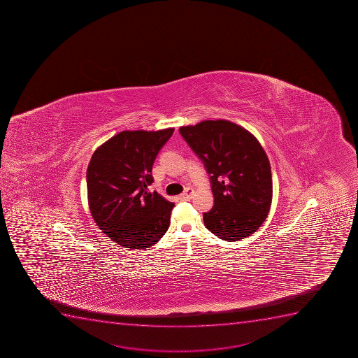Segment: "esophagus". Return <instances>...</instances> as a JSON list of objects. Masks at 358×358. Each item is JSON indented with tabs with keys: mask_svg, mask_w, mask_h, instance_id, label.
Wrapping results in <instances>:
<instances>
[{
	"mask_svg": "<svg viewBox=\"0 0 358 358\" xmlns=\"http://www.w3.org/2000/svg\"><path fill=\"white\" fill-rule=\"evenodd\" d=\"M192 196H194V189L187 188L185 192L181 194L178 199H181V201H188V199H192Z\"/></svg>",
	"mask_w": 358,
	"mask_h": 358,
	"instance_id": "esophagus-1",
	"label": "esophagus"
}]
</instances>
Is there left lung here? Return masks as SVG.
Returning <instances> with one entry per match:
<instances>
[{
    "mask_svg": "<svg viewBox=\"0 0 358 358\" xmlns=\"http://www.w3.org/2000/svg\"><path fill=\"white\" fill-rule=\"evenodd\" d=\"M180 133L209 173L213 208L203 213L206 229L227 241L255 234L272 203L271 164L255 135L227 120L183 126Z\"/></svg>",
    "mask_w": 358,
    "mask_h": 358,
    "instance_id": "left-lung-1",
    "label": "left lung"
}]
</instances>
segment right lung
Listing matches in <instances>:
<instances>
[{
	"label": "right lung",
	"instance_id": "right-lung-1",
	"mask_svg": "<svg viewBox=\"0 0 358 358\" xmlns=\"http://www.w3.org/2000/svg\"><path fill=\"white\" fill-rule=\"evenodd\" d=\"M161 131H124L96 148L87 173L93 220L110 241L129 250H145L166 234L173 203L148 192L152 164L173 135Z\"/></svg>",
	"mask_w": 358,
	"mask_h": 358
}]
</instances>
